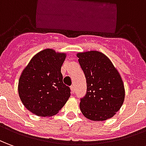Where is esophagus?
Wrapping results in <instances>:
<instances>
[{"label": "esophagus", "mask_w": 146, "mask_h": 146, "mask_svg": "<svg viewBox=\"0 0 146 146\" xmlns=\"http://www.w3.org/2000/svg\"><path fill=\"white\" fill-rule=\"evenodd\" d=\"M71 92H72V93H75V86H74V85H72V86H71Z\"/></svg>", "instance_id": "obj_1"}]
</instances>
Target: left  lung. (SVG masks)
<instances>
[{"instance_id": "left-lung-1", "label": "left lung", "mask_w": 146, "mask_h": 146, "mask_svg": "<svg viewBox=\"0 0 146 146\" xmlns=\"http://www.w3.org/2000/svg\"><path fill=\"white\" fill-rule=\"evenodd\" d=\"M86 80V93L80 99L83 114L93 121L112 117L123 104L124 84L109 58L97 51L78 53Z\"/></svg>"}]
</instances>
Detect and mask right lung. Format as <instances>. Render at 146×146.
Instances as JSON below:
<instances>
[{"instance_id": "add662e5", "label": "right lung", "mask_w": 146, "mask_h": 146, "mask_svg": "<svg viewBox=\"0 0 146 146\" xmlns=\"http://www.w3.org/2000/svg\"><path fill=\"white\" fill-rule=\"evenodd\" d=\"M65 58V53L44 49L33 56L22 71L18 84L19 96L34 114L53 116L71 96V89L63 83L61 73Z\"/></svg>"}]
</instances>
